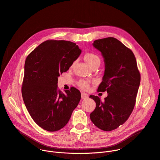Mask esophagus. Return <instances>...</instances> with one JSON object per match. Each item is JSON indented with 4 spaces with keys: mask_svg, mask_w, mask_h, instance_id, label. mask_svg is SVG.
<instances>
[{
    "mask_svg": "<svg viewBox=\"0 0 160 160\" xmlns=\"http://www.w3.org/2000/svg\"><path fill=\"white\" fill-rule=\"evenodd\" d=\"M88 97V94H87L86 93H84V92L81 93V99H87Z\"/></svg>",
    "mask_w": 160,
    "mask_h": 160,
    "instance_id": "34e87169",
    "label": "esophagus"
}]
</instances>
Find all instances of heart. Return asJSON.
Masks as SVG:
<instances>
[{"mask_svg": "<svg viewBox=\"0 0 160 160\" xmlns=\"http://www.w3.org/2000/svg\"><path fill=\"white\" fill-rule=\"evenodd\" d=\"M84 59L87 61V63L89 65H92L95 63H99L101 62V59L99 56L97 54L93 52H87L84 55ZM79 87L84 90H87L89 88V84L88 82L87 81L81 80L78 82Z\"/></svg>", "mask_w": 160, "mask_h": 160, "instance_id": "1", "label": "heart"}]
</instances>
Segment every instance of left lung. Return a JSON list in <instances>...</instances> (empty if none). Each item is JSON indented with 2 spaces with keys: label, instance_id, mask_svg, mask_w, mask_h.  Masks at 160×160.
<instances>
[{
  "label": "left lung",
  "instance_id": "obj_1",
  "mask_svg": "<svg viewBox=\"0 0 160 160\" xmlns=\"http://www.w3.org/2000/svg\"><path fill=\"white\" fill-rule=\"evenodd\" d=\"M93 46L104 58L105 70L97 92L108 93L104 101L90 95L96 103L90 117L103 131L117 129L128 120L134 109L140 83V73L131 50L113 37L95 40Z\"/></svg>",
  "mask_w": 160,
  "mask_h": 160
}]
</instances>
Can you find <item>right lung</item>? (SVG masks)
<instances>
[{
  "mask_svg": "<svg viewBox=\"0 0 160 160\" xmlns=\"http://www.w3.org/2000/svg\"><path fill=\"white\" fill-rule=\"evenodd\" d=\"M81 53L75 43L47 40L28 56L24 66L22 95L33 120L48 131L68 123L78 106L81 93L74 87L65 94L58 89V77L67 72Z\"/></svg>",
  "mask_w": 160,
  "mask_h": 160,
  "instance_id": "1",
  "label": "right lung"
}]
</instances>
